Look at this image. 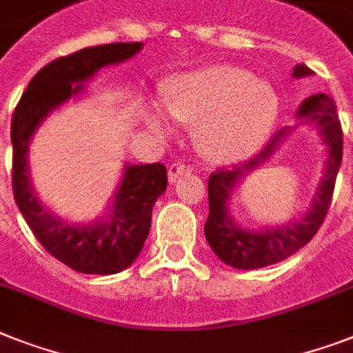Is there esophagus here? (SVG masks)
<instances>
[{"mask_svg": "<svg viewBox=\"0 0 353 353\" xmlns=\"http://www.w3.org/2000/svg\"><path fill=\"white\" fill-rule=\"evenodd\" d=\"M186 172H192L190 165H185L181 161L172 163L170 167H168V177H170V181H176L177 177L181 176V174H186Z\"/></svg>", "mask_w": 353, "mask_h": 353, "instance_id": "34e87169", "label": "esophagus"}]
</instances>
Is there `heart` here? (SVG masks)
Segmentation results:
<instances>
[{
  "mask_svg": "<svg viewBox=\"0 0 353 353\" xmlns=\"http://www.w3.org/2000/svg\"><path fill=\"white\" fill-rule=\"evenodd\" d=\"M165 107L183 123H199L196 143L216 161H234L259 145L276 121L279 99L274 88L236 67H208L183 74L165 88ZM150 125L165 130L161 112Z\"/></svg>",
  "mask_w": 353,
  "mask_h": 353,
  "instance_id": "b5f03b06",
  "label": "heart"
}]
</instances>
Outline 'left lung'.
<instances>
[{"mask_svg":"<svg viewBox=\"0 0 353 353\" xmlns=\"http://www.w3.org/2000/svg\"><path fill=\"white\" fill-rule=\"evenodd\" d=\"M314 70L306 65H297L294 68V77L312 76ZM297 116L305 117L306 121L317 123L321 134L325 137L328 147V161L323 181L319 185L310 210L299 223L279 226V228H266L261 232L245 230L232 221L230 212L226 201L234 192V186L239 183L246 172L268 159L274 147L285 136V130H277L265 147L257 152L256 156L243 163L232 165V168H219L212 172L208 177V219L205 223V236L216 256L234 268L241 270H256L263 266L274 265L296 254L299 248L316 236L323 221H325L328 208H330L332 196H334L335 177L343 159V128H341L337 107L334 99L326 94L308 97L297 110Z\"/></svg>","mask_w":353,"mask_h":353,"instance_id":"1","label":"left lung"}]
</instances>
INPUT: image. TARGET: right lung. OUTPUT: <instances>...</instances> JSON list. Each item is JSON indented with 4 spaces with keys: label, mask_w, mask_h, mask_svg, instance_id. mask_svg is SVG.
Returning a JSON list of instances; mask_svg holds the SVG:
<instances>
[{
    "label": "right lung",
    "mask_w": 353,
    "mask_h": 353,
    "mask_svg": "<svg viewBox=\"0 0 353 353\" xmlns=\"http://www.w3.org/2000/svg\"><path fill=\"white\" fill-rule=\"evenodd\" d=\"M141 50V43H108L57 57L30 79L16 105L10 125L12 192L16 205L43 248L63 265L81 274H117L141 252L150 232L152 206L167 190V168L161 163L125 168L108 221L70 225L48 214L36 197L28 177L30 137L48 112L83 90V83L112 63Z\"/></svg>",
    "instance_id": "obj_1"
}]
</instances>
